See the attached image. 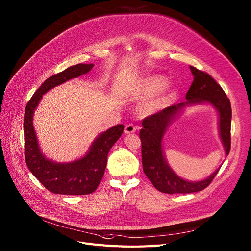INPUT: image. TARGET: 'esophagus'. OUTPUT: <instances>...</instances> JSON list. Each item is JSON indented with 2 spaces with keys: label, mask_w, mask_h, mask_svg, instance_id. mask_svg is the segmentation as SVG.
Here are the masks:
<instances>
[{
  "label": "esophagus",
  "mask_w": 251,
  "mask_h": 251,
  "mask_svg": "<svg viewBox=\"0 0 251 251\" xmlns=\"http://www.w3.org/2000/svg\"><path fill=\"white\" fill-rule=\"evenodd\" d=\"M136 130H137V127H135L133 124H128V125L125 126L124 132H125L126 134H130V133H134Z\"/></svg>",
  "instance_id": "1"
}]
</instances>
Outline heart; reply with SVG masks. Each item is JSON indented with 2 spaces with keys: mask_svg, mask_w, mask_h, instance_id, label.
I'll return each instance as SVG.
<instances>
[{
  "mask_svg": "<svg viewBox=\"0 0 251 251\" xmlns=\"http://www.w3.org/2000/svg\"><path fill=\"white\" fill-rule=\"evenodd\" d=\"M159 91L158 93L157 91ZM158 94L153 98L144 101L140 105V112L150 116L167 108L176 97V87L172 82H166L165 77L161 75H150L140 82L138 95L142 98H149Z\"/></svg>",
  "mask_w": 251,
  "mask_h": 251,
  "instance_id": "b5f03b06",
  "label": "heart"
}]
</instances>
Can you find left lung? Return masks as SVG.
I'll use <instances>...</instances> for the list:
<instances>
[{"label":"left lung","mask_w":251,"mask_h":251,"mask_svg":"<svg viewBox=\"0 0 251 251\" xmlns=\"http://www.w3.org/2000/svg\"><path fill=\"white\" fill-rule=\"evenodd\" d=\"M193 82L186 94V101L171 105L151 115L142 121L139 137L141 140V156L143 172L161 192L191 193L206 188L216 177L221 167L207 178L200 181H188L175 173L167 162L163 148L164 137L176 119L186 108L197 104H208L218 113L219 136L226 155L231 149V103L222 87L209 74L190 66Z\"/></svg>","instance_id":"obj_1"}]
</instances>
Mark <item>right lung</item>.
Masks as SVG:
<instances>
[{"label": "right lung", "mask_w": 251, "mask_h": 251, "mask_svg": "<svg viewBox=\"0 0 251 251\" xmlns=\"http://www.w3.org/2000/svg\"><path fill=\"white\" fill-rule=\"evenodd\" d=\"M94 64H77L48 78L32 96L24 113L25 160L30 172L50 192L64 195H84L94 192L100 183L108 153L123 133L124 125H116L101 132L87 152L77 160L58 163L48 159L39 148L33 127V115L43 96L51 88L88 73Z\"/></svg>", "instance_id": "obj_1"}]
</instances>
